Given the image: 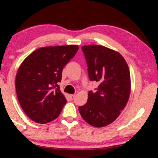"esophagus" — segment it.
<instances>
[{
  "instance_id": "34e87169",
  "label": "esophagus",
  "mask_w": 158,
  "mask_h": 158,
  "mask_svg": "<svg viewBox=\"0 0 158 158\" xmlns=\"http://www.w3.org/2000/svg\"><path fill=\"white\" fill-rule=\"evenodd\" d=\"M75 96H76V95H69V98H70V99H71V100H73V99H74Z\"/></svg>"
}]
</instances>
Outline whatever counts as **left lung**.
<instances>
[{
	"instance_id": "left-lung-1",
	"label": "left lung",
	"mask_w": 158,
	"mask_h": 158,
	"mask_svg": "<svg viewBox=\"0 0 158 158\" xmlns=\"http://www.w3.org/2000/svg\"><path fill=\"white\" fill-rule=\"evenodd\" d=\"M91 81L98 83L89 91L88 101L79 106L82 118L96 128L112 123L125 109L131 92L130 71L118 52L100 45L82 47Z\"/></svg>"
}]
</instances>
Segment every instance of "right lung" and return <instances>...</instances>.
Here are the masks:
<instances>
[{"label": "right lung", "mask_w": 158, "mask_h": 158, "mask_svg": "<svg viewBox=\"0 0 158 158\" xmlns=\"http://www.w3.org/2000/svg\"><path fill=\"white\" fill-rule=\"evenodd\" d=\"M77 45L37 49L23 61L16 75L19 103L31 120L46 124L60 115L66 99L60 89L63 67L77 52Z\"/></svg>", "instance_id": "1"}]
</instances>
